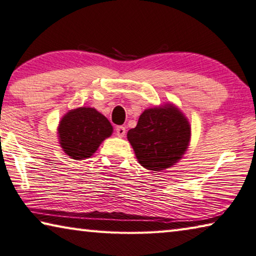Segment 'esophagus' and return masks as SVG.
Wrapping results in <instances>:
<instances>
[{"instance_id":"obj_1","label":"esophagus","mask_w":256,"mask_h":256,"mask_svg":"<svg viewBox=\"0 0 256 256\" xmlns=\"http://www.w3.org/2000/svg\"><path fill=\"white\" fill-rule=\"evenodd\" d=\"M125 133H126V128H125L124 126H122V125H120V126H116V134H118V136H124Z\"/></svg>"}]
</instances>
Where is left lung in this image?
<instances>
[{
    "instance_id": "1",
    "label": "left lung",
    "mask_w": 256,
    "mask_h": 256,
    "mask_svg": "<svg viewBox=\"0 0 256 256\" xmlns=\"http://www.w3.org/2000/svg\"><path fill=\"white\" fill-rule=\"evenodd\" d=\"M190 138L188 118L172 104L146 110L136 126L128 132V140L138 162L154 172L166 170L178 162L188 148Z\"/></svg>"
}]
</instances>
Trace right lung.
<instances>
[{
  "instance_id": "obj_1",
  "label": "right lung",
  "mask_w": 256,
  "mask_h": 256,
  "mask_svg": "<svg viewBox=\"0 0 256 256\" xmlns=\"http://www.w3.org/2000/svg\"><path fill=\"white\" fill-rule=\"evenodd\" d=\"M58 133L64 152L72 159L84 160L92 157L102 142L112 136V126L94 108L79 107L63 116Z\"/></svg>"
}]
</instances>
